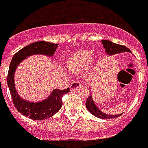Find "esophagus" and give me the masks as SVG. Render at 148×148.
Segmentation results:
<instances>
[{
    "mask_svg": "<svg viewBox=\"0 0 148 148\" xmlns=\"http://www.w3.org/2000/svg\"><path fill=\"white\" fill-rule=\"evenodd\" d=\"M82 85V84L81 82H72L71 84V90H75L77 88H79Z\"/></svg>",
    "mask_w": 148,
    "mask_h": 148,
    "instance_id": "34e87169",
    "label": "esophagus"
}]
</instances>
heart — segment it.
<instances>
[{"label": "heart", "instance_id": "heart-1", "mask_svg": "<svg viewBox=\"0 0 148 148\" xmlns=\"http://www.w3.org/2000/svg\"><path fill=\"white\" fill-rule=\"evenodd\" d=\"M93 56V52L88 49H80L73 53L67 59V66L74 71H82L84 67L86 73H89L95 58Z\"/></svg>", "mask_w": 148, "mask_h": 148}]
</instances>
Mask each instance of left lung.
Returning a JSON list of instances; mask_svg holds the SVG:
<instances>
[{
  "label": "left lung",
  "mask_w": 148,
  "mask_h": 148,
  "mask_svg": "<svg viewBox=\"0 0 148 148\" xmlns=\"http://www.w3.org/2000/svg\"><path fill=\"white\" fill-rule=\"evenodd\" d=\"M102 42H103V47L105 48L106 54H108V55H113V54L123 52H131V50L124 45H118V44L113 43V42L108 41V40H103ZM86 109L89 110V112H90L93 115H95V117H98L99 119H113V118H117L118 116L122 114H108L103 112L95 105L91 95L87 98L86 103Z\"/></svg>",
  "instance_id": "obj_1"
}]
</instances>
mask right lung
<instances>
[{
    "instance_id": "1",
    "label": "right lung",
    "mask_w": 148,
    "mask_h": 148,
    "mask_svg": "<svg viewBox=\"0 0 148 148\" xmlns=\"http://www.w3.org/2000/svg\"><path fill=\"white\" fill-rule=\"evenodd\" d=\"M58 44L47 42H37L24 47L13 55L10 62L7 77V83L13 99L14 106L18 112L34 120H43L52 117L62 106V98L70 92V88L66 90L54 89L47 98L41 102H29L21 98L16 91L14 83V75L16 67L28 57L35 54H42L52 57L56 51Z\"/></svg>"
}]
</instances>
